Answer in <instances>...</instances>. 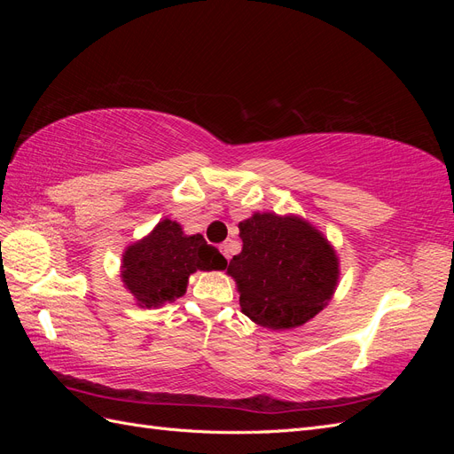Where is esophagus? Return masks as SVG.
<instances>
[{
    "label": "esophagus",
    "instance_id": "1",
    "mask_svg": "<svg viewBox=\"0 0 454 454\" xmlns=\"http://www.w3.org/2000/svg\"><path fill=\"white\" fill-rule=\"evenodd\" d=\"M219 250H222L225 259H231V244L229 242H223L222 246H219Z\"/></svg>",
    "mask_w": 454,
    "mask_h": 454
}]
</instances>
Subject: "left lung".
<instances>
[{"instance_id":"8db88e82","label":"left lung","mask_w":454,"mask_h":454,"mask_svg":"<svg viewBox=\"0 0 454 454\" xmlns=\"http://www.w3.org/2000/svg\"><path fill=\"white\" fill-rule=\"evenodd\" d=\"M239 229L242 252L227 272L239 284L242 312L269 329H292L314 318L339 278L327 240L292 215L254 214Z\"/></svg>"}]
</instances>
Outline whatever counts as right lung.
Wrapping results in <instances>:
<instances>
[{
  "mask_svg": "<svg viewBox=\"0 0 454 454\" xmlns=\"http://www.w3.org/2000/svg\"><path fill=\"white\" fill-rule=\"evenodd\" d=\"M227 259L202 235L185 237L170 219L160 222L144 240L122 255V282L140 305L159 307L185 294L189 274L222 270Z\"/></svg>",
  "mask_w": 454,
  "mask_h": 454,
  "instance_id": "obj_1",
  "label": "right lung"
}]
</instances>
